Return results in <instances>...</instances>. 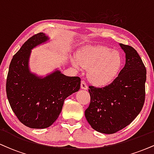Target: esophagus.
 <instances>
[{"instance_id":"esophagus-1","label":"esophagus","mask_w":154,"mask_h":154,"mask_svg":"<svg viewBox=\"0 0 154 154\" xmlns=\"http://www.w3.org/2000/svg\"><path fill=\"white\" fill-rule=\"evenodd\" d=\"M80 87L83 90H88V86H87V85H86V83L84 80H82V82H81Z\"/></svg>"}]
</instances>
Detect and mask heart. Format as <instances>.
Wrapping results in <instances>:
<instances>
[{"label": "heart", "instance_id": "1", "mask_svg": "<svg viewBox=\"0 0 154 154\" xmlns=\"http://www.w3.org/2000/svg\"><path fill=\"white\" fill-rule=\"evenodd\" d=\"M72 60L77 68H90L88 79L97 86L110 83L117 76L122 65V56L118 51L106 45H88L77 53Z\"/></svg>", "mask_w": 154, "mask_h": 154}]
</instances>
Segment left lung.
I'll use <instances>...</instances> for the list:
<instances>
[{"label": "left lung", "instance_id": "obj_1", "mask_svg": "<svg viewBox=\"0 0 154 154\" xmlns=\"http://www.w3.org/2000/svg\"><path fill=\"white\" fill-rule=\"evenodd\" d=\"M126 62L117 77L103 88L89 86L91 103L85 116L92 128L113 134L130 125L139 114L145 102L146 69L132 46L119 44Z\"/></svg>", "mask_w": 154, "mask_h": 154}]
</instances>
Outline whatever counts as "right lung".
<instances>
[{"label": "right lung", "mask_w": 154, "mask_h": 154, "mask_svg": "<svg viewBox=\"0 0 154 154\" xmlns=\"http://www.w3.org/2000/svg\"><path fill=\"white\" fill-rule=\"evenodd\" d=\"M48 40L43 32L28 39L13 56L7 76L11 107L19 121L30 128L50 127L59 117L65 99L80 88L79 77H68L59 70L44 77L29 71L32 49Z\"/></svg>", "instance_id": "1"}]
</instances>
